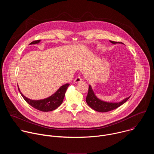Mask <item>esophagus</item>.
I'll return each mask as SVG.
<instances>
[{
	"mask_svg": "<svg viewBox=\"0 0 154 154\" xmlns=\"http://www.w3.org/2000/svg\"><path fill=\"white\" fill-rule=\"evenodd\" d=\"M82 78H81V77H80V76H78V77H77L75 79H74V82L75 83H79V82H81L82 81Z\"/></svg>",
	"mask_w": 154,
	"mask_h": 154,
	"instance_id": "obj_1",
	"label": "esophagus"
}]
</instances>
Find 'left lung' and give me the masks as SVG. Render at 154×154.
<instances>
[{"label": "left lung", "instance_id": "obj_1", "mask_svg": "<svg viewBox=\"0 0 154 154\" xmlns=\"http://www.w3.org/2000/svg\"><path fill=\"white\" fill-rule=\"evenodd\" d=\"M113 44H117V43H121L119 42H116L109 40ZM130 96L124 99L123 100L119 102L116 103H113V102H107L105 101H102L98 99L94 91H93V89L91 86L90 85L88 88V93L87 96L86 97V101L87 104L91 108L94 109L95 111L99 112H107L112 111L113 109H115L121 105H122L123 103H124L129 98Z\"/></svg>", "mask_w": 154, "mask_h": 154}]
</instances>
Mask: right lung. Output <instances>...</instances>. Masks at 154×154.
Wrapping results in <instances>:
<instances>
[{
	"instance_id": "right-lung-1",
	"label": "right lung",
	"mask_w": 154,
	"mask_h": 154,
	"mask_svg": "<svg viewBox=\"0 0 154 154\" xmlns=\"http://www.w3.org/2000/svg\"><path fill=\"white\" fill-rule=\"evenodd\" d=\"M40 41L41 40L34 41L30 43V45H35V44H38L40 42ZM69 86V83L63 85L54 94H53L50 97L38 100L28 99L21 93L19 87L18 90L21 96L24 99V100L32 106L41 112H51L57 108L62 103L64 97L65 93L66 91Z\"/></svg>"
}]
</instances>
